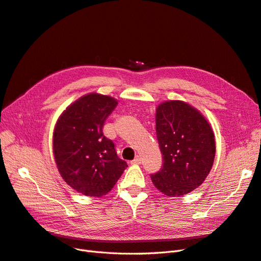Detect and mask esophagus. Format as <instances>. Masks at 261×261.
I'll return each mask as SVG.
<instances>
[{
  "mask_svg": "<svg viewBox=\"0 0 261 261\" xmlns=\"http://www.w3.org/2000/svg\"><path fill=\"white\" fill-rule=\"evenodd\" d=\"M141 162H142V159H141L140 156H138V157H136V159L132 161V165H141Z\"/></svg>",
  "mask_w": 261,
  "mask_h": 261,
  "instance_id": "obj_1",
  "label": "esophagus"
}]
</instances>
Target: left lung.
I'll use <instances>...</instances> for the list:
<instances>
[{"label":"left lung","mask_w":261,"mask_h":261,"mask_svg":"<svg viewBox=\"0 0 261 261\" xmlns=\"http://www.w3.org/2000/svg\"><path fill=\"white\" fill-rule=\"evenodd\" d=\"M156 133L163 165L150 178L168 197L189 194L204 181L213 167L215 136L210 122L190 104L170 100L156 109Z\"/></svg>","instance_id":"1"}]
</instances>
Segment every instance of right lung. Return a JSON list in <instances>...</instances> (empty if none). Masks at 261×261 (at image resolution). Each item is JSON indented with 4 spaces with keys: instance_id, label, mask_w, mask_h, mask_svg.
I'll return each instance as SVG.
<instances>
[{
    "instance_id": "1",
    "label": "right lung",
    "mask_w": 261,
    "mask_h": 261,
    "mask_svg": "<svg viewBox=\"0 0 261 261\" xmlns=\"http://www.w3.org/2000/svg\"><path fill=\"white\" fill-rule=\"evenodd\" d=\"M117 104L110 95L91 92L67 106L56 122L53 149L58 171L82 195L105 196L128 167L102 132Z\"/></svg>"
}]
</instances>
